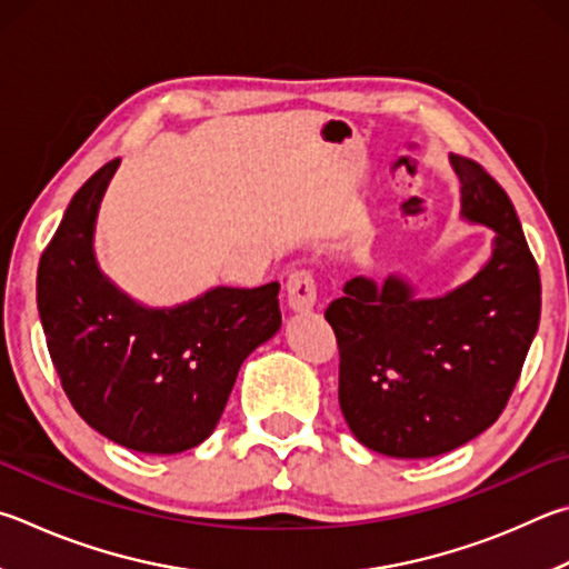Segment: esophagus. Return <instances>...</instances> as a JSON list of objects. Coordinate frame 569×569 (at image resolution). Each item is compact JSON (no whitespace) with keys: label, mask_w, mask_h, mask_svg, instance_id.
Wrapping results in <instances>:
<instances>
[{"label":"esophagus","mask_w":569,"mask_h":569,"mask_svg":"<svg viewBox=\"0 0 569 569\" xmlns=\"http://www.w3.org/2000/svg\"><path fill=\"white\" fill-rule=\"evenodd\" d=\"M286 291L288 306H291L293 311H313L318 306V283L311 268H298V271L288 276Z\"/></svg>","instance_id":"1"}]
</instances>
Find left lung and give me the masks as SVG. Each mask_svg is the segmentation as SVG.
<instances>
[{
    "mask_svg": "<svg viewBox=\"0 0 569 569\" xmlns=\"http://www.w3.org/2000/svg\"><path fill=\"white\" fill-rule=\"evenodd\" d=\"M462 216L498 233L490 263L442 298L400 278H350L326 308L338 402L353 436L390 458H432L488 430L508 406L540 323V271L510 196L452 153Z\"/></svg>",
    "mask_w": 569,
    "mask_h": 569,
    "instance_id": "1",
    "label": "left lung"
}]
</instances>
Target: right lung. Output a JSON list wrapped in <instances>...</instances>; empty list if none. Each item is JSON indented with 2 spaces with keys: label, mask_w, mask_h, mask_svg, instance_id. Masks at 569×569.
Returning <instances> with one entry per match:
<instances>
[{
  "label": "right lung",
  "mask_w": 569,
  "mask_h": 569,
  "mask_svg": "<svg viewBox=\"0 0 569 569\" xmlns=\"http://www.w3.org/2000/svg\"><path fill=\"white\" fill-rule=\"evenodd\" d=\"M119 159L74 193L41 251L37 306L74 410L119 446L173 456L211 436L246 356L281 328L278 286L213 288L151 311L101 276L91 236Z\"/></svg>",
  "instance_id": "1"
}]
</instances>
